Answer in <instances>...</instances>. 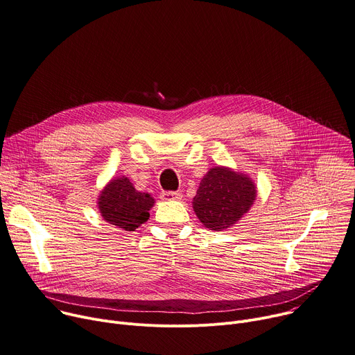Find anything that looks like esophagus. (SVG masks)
<instances>
[{
    "instance_id": "1",
    "label": "esophagus",
    "mask_w": 355,
    "mask_h": 355,
    "mask_svg": "<svg viewBox=\"0 0 355 355\" xmlns=\"http://www.w3.org/2000/svg\"><path fill=\"white\" fill-rule=\"evenodd\" d=\"M183 194L180 191H164L161 194V199L165 202H171V200H182Z\"/></svg>"
}]
</instances>
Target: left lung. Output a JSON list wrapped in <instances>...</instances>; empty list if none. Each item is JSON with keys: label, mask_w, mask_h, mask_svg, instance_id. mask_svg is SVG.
<instances>
[{"label": "left lung", "mask_w": 355, "mask_h": 355, "mask_svg": "<svg viewBox=\"0 0 355 355\" xmlns=\"http://www.w3.org/2000/svg\"><path fill=\"white\" fill-rule=\"evenodd\" d=\"M255 199L257 184L247 173L218 165L203 176L191 205L206 228L221 231L237 224Z\"/></svg>", "instance_id": "obj_1"}]
</instances>
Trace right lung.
<instances>
[{
  "instance_id": "1",
  "label": "right lung",
  "mask_w": 355,
  "mask_h": 355,
  "mask_svg": "<svg viewBox=\"0 0 355 355\" xmlns=\"http://www.w3.org/2000/svg\"><path fill=\"white\" fill-rule=\"evenodd\" d=\"M155 199L134 187L127 176L112 178L100 191L97 207L101 217L123 231H135L149 218Z\"/></svg>"
}]
</instances>
